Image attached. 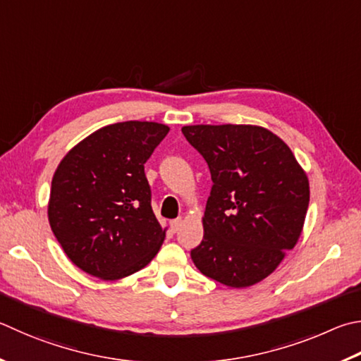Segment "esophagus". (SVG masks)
<instances>
[{"label":"esophagus","mask_w":361,"mask_h":361,"mask_svg":"<svg viewBox=\"0 0 361 361\" xmlns=\"http://www.w3.org/2000/svg\"><path fill=\"white\" fill-rule=\"evenodd\" d=\"M181 224H183V219L181 218H176V219H173L172 222H170V227H172L173 232H176L181 227Z\"/></svg>","instance_id":"34e87169"}]
</instances>
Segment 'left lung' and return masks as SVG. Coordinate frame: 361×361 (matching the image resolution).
Returning <instances> with one entry per match:
<instances>
[{
  "instance_id": "1",
  "label": "left lung",
  "mask_w": 361,
  "mask_h": 361,
  "mask_svg": "<svg viewBox=\"0 0 361 361\" xmlns=\"http://www.w3.org/2000/svg\"><path fill=\"white\" fill-rule=\"evenodd\" d=\"M207 161L213 188L194 265L218 283L243 289L276 270L303 231L310 181L276 134L252 124L183 126Z\"/></svg>"
}]
</instances>
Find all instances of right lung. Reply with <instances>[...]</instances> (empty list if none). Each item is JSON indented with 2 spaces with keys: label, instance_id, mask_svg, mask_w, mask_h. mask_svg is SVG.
I'll return each mask as SVG.
<instances>
[{
  "label": "right lung",
  "instance_id": "1",
  "mask_svg": "<svg viewBox=\"0 0 361 361\" xmlns=\"http://www.w3.org/2000/svg\"><path fill=\"white\" fill-rule=\"evenodd\" d=\"M154 121L104 126L78 142L55 170L49 222L74 265L104 281L142 270L161 249L145 162L169 133Z\"/></svg>",
  "mask_w": 361,
  "mask_h": 361
}]
</instances>
